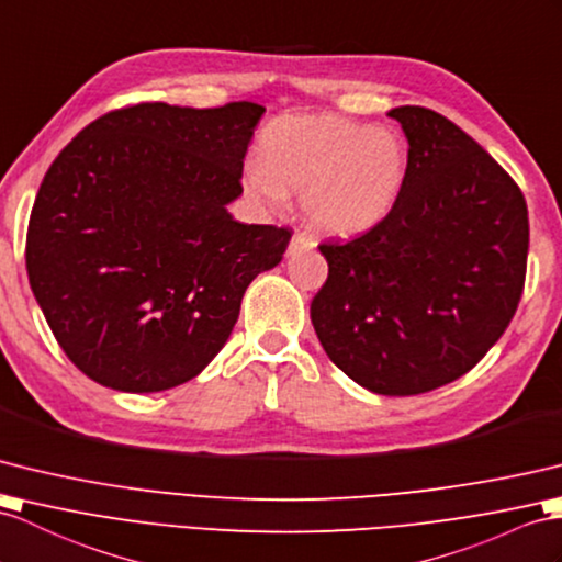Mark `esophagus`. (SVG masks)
I'll use <instances>...</instances> for the list:
<instances>
[{
	"mask_svg": "<svg viewBox=\"0 0 562 562\" xmlns=\"http://www.w3.org/2000/svg\"><path fill=\"white\" fill-rule=\"evenodd\" d=\"M314 245H317V240H314L310 234H303V231H295V236L291 238V245H289V255H295L300 250H312Z\"/></svg>",
	"mask_w": 562,
	"mask_h": 562,
	"instance_id": "1",
	"label": "esophagus"
}]
</instances>
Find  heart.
I'll use <instances>...</instances> for the list:
<instances>
[{
    "mask_svg": "<svg viewBox=\"0 0 562 562\" xmlns=\"http://www.w3.org/2000/svg\"><path fill=\"white\" fill-rule=\"evenodd\" d=\"M407 176V147L395 131L340 114L271 121L259 159L245 164L250 193L281 202L303 193L307 222L328 236H355L384 222Z\"/></svg>",
    "mask_w": 562,
    "mask_h": 562,
    "instance_id": "obj_1",
    "label": "heart"
}]
</instances>
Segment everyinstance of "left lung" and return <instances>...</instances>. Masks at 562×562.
Segmentation results:
<instances>
[{"mask_svg": "<svg viewBox=\"0 0 562 562\" xmlns=\"http://www.w3.org/2000/svg\"><path fill=\"white\" fill-rule=\"evenodd\" d=\"M391 116L409 145L403 193L367 234L319 245L328 277L310 317L352 381L417 395L468 374L508 328L529 216L510 173L453 121L424 106Z\"/></svg>", "mask_w": 562, "mask_h": 562, "instance_id": "obj_1", "label": "left lung"}]
</instances>
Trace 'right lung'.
<instances>
[{
  "mask_svg": "<svg viewBox=\"0 0 562 562\" xmlns=\"http://www.w3.org/2000/svg\"><path fill=\"white\" fill-rule=\"evenodd\" d=\"M265 106L140 102L94 119L52 161L25 269L54 338L98 384H186L224 348L291 228L240 224L243 159Z\"/></svg>",
  "mask_w": 562,
  "mask_h": 562,
  "instance_id": "obj_1",
  "label": "right lung"
}]
</instances>
